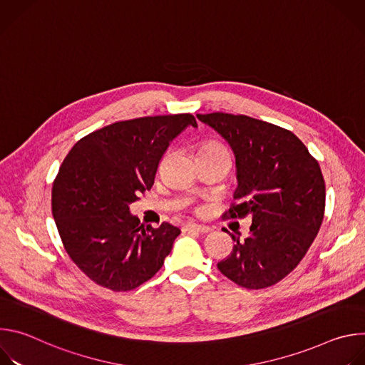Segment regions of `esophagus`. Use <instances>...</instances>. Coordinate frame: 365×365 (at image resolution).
<instances>
[{
    "label": "esophagus",
    "instance_id": "1",
    "mask_svg": "<svg viewBox=\"0 0 365 365\" xmlns=\"http://www.w3.org/2000/svg\"><path fill=\"white\" fill-rule=\"evenodd\" d=\"M185 231H196V232H210L211 228L207 225H200L195 222H187L185 224Z\"/></svg>",
    "mask_w": 365,
    "mask_h": 365
}]
</instances>
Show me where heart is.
I'll use <instances>...</instances> for the list:
<instances>
[{
    "mask_svg": "<svg viewBox=\"0 0 365 365\" xmlns=\"http://www.w3.org/2000/svg\"><path fill=\"white\" fill-rule=\"evenodd\" d=\"M202 148H225V147L221 145V144H218V143H207V144H205Z\"/></svg>",
    "mask_w": 365,
    "mask_h": 365,
    "instance_id": "heart-1",
    "label": "heart"
}]
</instances>
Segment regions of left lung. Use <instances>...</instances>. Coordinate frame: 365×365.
<instances>
[{
    "instance_id": "8db88e82",
    "label": "left lung",
    "mask_w": 365,
    "mask_h": 365,
    "mask_svg": "<svg viewBox=\"0 0 365 365\" xmlns=\"http://www.w3.org/2000/svg\"><path fill=\"white\" fill-rule=\"evenodd\" d=\"M235 155L238 186L232 218L251 215L248 235L235 241L220 272L238 286L263 289L284 279L307 252L325 212L319 163L289 130L247 115L197 114Z\"/></svg>"
}]
</instances>
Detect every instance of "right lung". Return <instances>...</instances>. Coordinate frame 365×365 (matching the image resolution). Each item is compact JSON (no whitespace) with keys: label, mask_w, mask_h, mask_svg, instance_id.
I'll return each instance as SVG.
<instances>
[{"label":"right lung","mask_w":365,"mask_h":365,"mask_svg":"<svg viewBox=\"0 0 365 365\" xmlns=\"http://www.w3.org/2000/svg\"><path fill=\"white\" fill-rule=\"evenodd\" d=\"M190 114L114 123L79 140L51 187V212L73 263L96 284L114 292L138 287L158 273L180 230L147 225L130 212L151 189L169 144Z\"/></svg>","instance_id":"right-lung-1"}]
</instances>
